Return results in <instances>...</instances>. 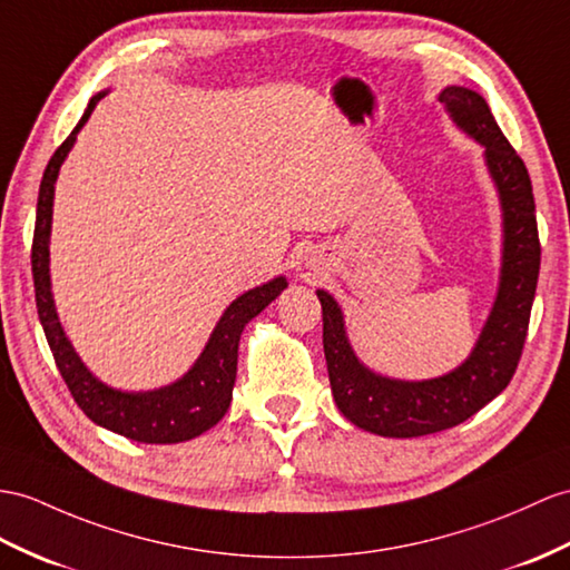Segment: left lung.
Returning a JSON list of instances; mask_svg holds the SVG:
<instances>
[{"mask_svg":"<svg viewBox=\"0 0 570 570\" xmlns=\"http://www.w3.org/2000/svg\"><path fill=\"white\" fill-rule=\"evenodd\" d=\"M456 128L483 145L503 210L501 283L474 351L435 380H390L360 363L345 336L338 302L316 289L324 312V355L338 411L353 425L384 438H421L464 423L510 384L524 348L539 277V232L527 166L498 128L489 104L466 87L438 96Z\"/></svg>","mask_w":570,"mask_h":570,"instance_id":"8db88e82","label":"left lung"}]
</instances>
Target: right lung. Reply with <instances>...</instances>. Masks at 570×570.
<instances>
[{"instance_id":"1","label":"right lung","mask_w":570,"mask_h":570,"mask_svg":"<svg viewBox=\"0 0 570 570\" xmlns=\"http://www.w3.org/2000/svg\"><path fill=\"white\" fill-rule=\"evenodd\" d=\"M106 96V91L96 94L89 101L85 116L77 122V128L69 132L67 140L55 149L50 157L43 180L38 190V210H36V232L31 248V268L36 285V307L38 318L43 324L48 345L58 365L69 394L75 396L77 406L89 419L106 430L130 438L147 445H174L198 438L205 430H210L227 413L234 380H237V357H239V338L244 326L261 314L268 304L283 293L287 281L273 277L271 283L248 289L242 297L234 299L225 314L219 316L215 331L210 333L205 351L196 360L184 377L169 386H161L155 392H120L114 386L96 380L94 374L81 363L75 353L72 343L67 341L62 324L55 312V302L50 293V225H52V198L55 180H58L60 166L72 149L77 132L85 128L91 110Z\"/></svg>"}]
</instances>
